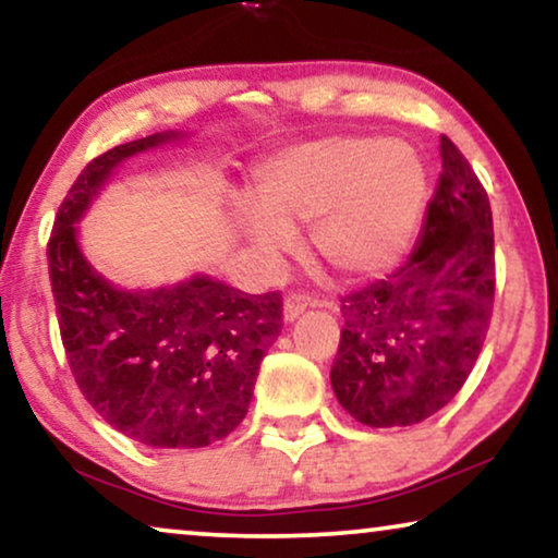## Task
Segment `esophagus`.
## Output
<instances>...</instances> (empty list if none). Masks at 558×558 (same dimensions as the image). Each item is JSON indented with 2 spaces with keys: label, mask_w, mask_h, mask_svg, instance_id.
<instances>
[{
  "label": "esophagus",
  "mask_w": 558,
  "mask_h": 558,
  "mask_svg": "<svg viewBox=\"0 0 558 558\" xmlns=\"http://www.w3.org/2000/svg\"><path fill=\"white\" fill-rule=\"evenodd\" d=\"M315 300H312V296H307V294H289L287 300H284V319L287 323H294L296 317L302 315L304 310L307 307H315Z\"/></svg>",
  "instance_id": "obj_1"
}]
</instances>
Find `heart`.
Returning <instances> with one entry per match:
<instances>
[{
    "label": "heart",
    "mask_w": 558,
    "mask_h": 558,
    "mask_svg": "<svg viewBox=\"0 0 558 558\" xmlns=\"http://www.w3.org/2000/svg\"><path fill=\"white\" fill-rule=\"evenodd\" d=\"M243 231L264 256L310 225L315 256L340 277H376L407 254L426 205V167L401 140L327 136L266 157L251 172Z\"/></svg>",
    "instance_id": "b5f03b06"
}]
</instances>
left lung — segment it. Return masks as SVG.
<instances>
[{"mask_svg": "<svg viewBox=\"0 0 558 558\" xmlns=\"http://www.w3.org/2000/svg\"><path fill=\"white\" fill-rule=\"evenodd\" d=\"M424 233L409 262L342 296L330 380L365 426H411L454 399L475 368L495 302L493 210L449 136Z\"/></svg>", "mask_w": 558, "mask_h": 558, "instance_id": "obj_1", "label": "left lung"}]
</instances>
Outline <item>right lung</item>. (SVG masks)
<instances>
[{
	"label": "right lung",
	"mask_w": 558,
	"mask_h": 558,
	"mask_svg": "<svg viewBox=\"0 0 558 558\" xmlns=\"http://www.w3.org/2000/svg\"><path fill=\"white\" fill-rule=\"evenodd\" d=\"M167 140L119 144L83 167L52 223L48 266L68 365L96 414L147 447L190 449L243 422L284 304L205 277L121 292L86 264L73 223L121 159Z\"/></svg>",
	"instance_id": "add662e5"
}]
</instances>
